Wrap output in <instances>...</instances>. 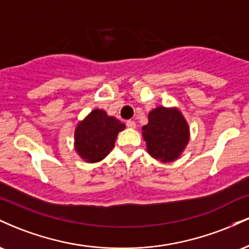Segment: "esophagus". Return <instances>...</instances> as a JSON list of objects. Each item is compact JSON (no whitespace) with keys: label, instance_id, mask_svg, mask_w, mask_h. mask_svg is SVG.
I'll use <instances>...</instances> for the list:
<instances>
[{"label":"esophagus","instance_id":"obj_1","mask_svg":"<svg viewBox=\"0 0 249 249\" xmlns=\"http://www.w3.org/2000/svg\"><path fill=\"white\" fill-rule=\"evenodd\" d=\"M126 126L128 128H136V122H134V121H127L126 122Z\"/></svg>","mask_w":249,"mask_h":249}]
</instances>
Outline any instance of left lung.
Wrapping results in <instances>:
<instances>
[{
	"label": "left lung",
	"instance_id": "8db88e82",
	"mask_svg": "<svg viewBox=\"0 0 249 249\" xmlns=\"http://www.w3.org/2000/svg\"><path fill=\"white\" fill-rule=\"evenodd\" d=\"M147 151L162 162L173 161L180 156L190 138L188 125L176 108L157 107L148 115V124L142 126Z\"/></svg>",
	"mask_w": 249,
	"mask_h": 249
}]
</instances>
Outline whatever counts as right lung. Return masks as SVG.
<instances>
[{
	"label": "right lung",
	"mask_w": 249,
	"mask_h": 249,
	"mask_svg": "<svg viewBox=\"0 0 249 249\" xmlns=\"http://www.w3.org/2000/svg\"><path fill=\"white\" fill-rule=\"evenodd\" d=\"M124 128V123L96 108L76 128V151L88 162L102 160L115 146L117 136Z\"/></svg>",
	"instance_id": "add662e5"
}]
</instances>
